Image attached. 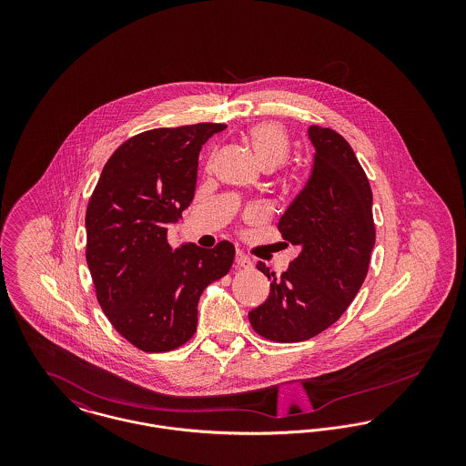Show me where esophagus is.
I'll list each match as a JSON object with an SVG mask.
<instances>
[{
	"mask_svg": "<svg viewBox=\"0 0 466 466\" xmlns=\"http://www.w3.org/2000/svg\"><path fill=\"white\" fill-rule=\"evenodd\" d=\"M236 264H238V267L248 268V267H251V258L248 255H244L243 251H238L236 253Z\"/></svg>",
	"mask_w": 466,
	"mask_h": 466,
	"instance_id": "esophagus-1",
	"label": "esophagus"
}]
</instances>
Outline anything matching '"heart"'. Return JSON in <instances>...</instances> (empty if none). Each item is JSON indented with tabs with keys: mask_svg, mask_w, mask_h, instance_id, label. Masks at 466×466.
Returning a JSON list of instances; mask_svg holds the SVG:
<instances>
[{
	"mask_svg": "<svg viewBox=\"0 0 466 466\" xmlns=\"http://www.w3.org/2000/svg\"><path fill=\"white\" fill-rule=\"evenodd\" d=\"M246 139L266 169L278 167L289 157V134L276 122H260L251 126L246 133Z\"/></svg>",
	"mask_w": 466,
	"mask_h": 466,
	"instance_id": "obj_1",
	"label": "heart"
}]
</instances>
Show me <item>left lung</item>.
<instances>
[{"label":"left lung","mask_w":466,"mask_h":466,"mask_svg":"<svg viewBox=\"0 0 466 466\" xmlns=\"http://www.w3.org/2000/svg\"><path fill=\"white\" fill-rule=\"evenodd\" d=\"M312 173L279 218L285 241L300 248L266 302L248 312L253 330L274 342H300L327 330L361 289L376 243L372 190L350 143L329 127L310 126Z\"/></svg>","instance_id":"obj_1"}]
</instances>
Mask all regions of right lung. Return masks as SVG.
<instances>
[{"label":"right lung","mask_w":466,"mask_h":466,"mask_svg":"<svg viewBox=\"0 0 466 466\" xmlns=\"http://www.w3.org/2000/svg\"><path fill=\"white\" fill-rule=\"evenodd\" d=\"M225 124L152 129L122 143L90 196L87 266L113 329L137 350L164 353L198 329L204 289L234 262V244L213 249L167 243V225L194 199L202 145Z\"/></svg>","instance_id":"1"}]
</instances>
